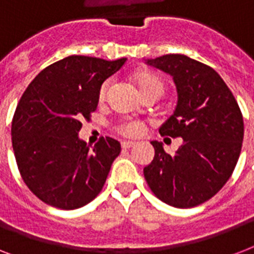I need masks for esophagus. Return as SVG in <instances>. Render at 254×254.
Returning a JSON list of instances; mask_svg holds the SVG:
<instances>
[{
    "mask_svg": "<svg viewBox=\"0 0 254 254\" xmlns=\"http://www.w3.org/2000/svg\"><path fill=\"white\" fill-rule=\"evenodd\" d=\"M134 145L135 142H133V141H123V142H121L123 149H130V147H133Z\"/></svg>",
    "mask_w": 254,
    "mask_h": 254,
    "instance_id": "esophagus-1",
    "label": "esophagus"
}]
</instances>
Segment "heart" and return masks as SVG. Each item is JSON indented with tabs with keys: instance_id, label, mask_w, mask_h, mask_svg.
<instances>
[{
	"instance_id": "obj_1",
	"label": "heart",
	"mask_w": 254,
	"mask_h": 254,
	"mask_svg": "<svg viewBox=\"0 0 254 254\" xmlns=\"http://www.w3.org/2000/svg\"><path fill=\"white\" fill-rule=\"evenodd\" d=\"M135 83L138 85V89L141 93H145V92L149 91H158L162 93L163 89H165V81L161 76H158L157 73L153 72H139L135 75ZM111 81L105 80L100 87L99 91V97L100 100H103L105 97L108 92V88H109ZM116 130L119 131L120 134L125 135V137H131V138H135V137H139V135L143 134L145 131V124L139 120L134 119H127L120 121L117 125H116Z\"/></svg>"
}]
</instances>
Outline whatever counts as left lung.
Wrapping results in <instances>:
<instances>
[{
    "label": "left lung",
    "instance_id": "1",
    "mask_svg": "<svg viewBox=\"0 0 254 254\" xmlns=\"http://www.w3.org/2000/svg\"><path fill=\"white\" fill-rule=\"evenodd\" d=\"M146 63L173 76L178 104L159 133L181 137L183 143L170 155L153 141L154 159L143 175L158 199L191 208L216 195L232 175L244 138L243 115L231 89L209 65L181 54Z\"/></svg>",
    "mask_w": 254,
    "mask_h": 254
}]
</instances>
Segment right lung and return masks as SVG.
Returning a JSON list of instances; mask_svg holds the SVG:
<instances>
[{
    "instance_id": "1",
    "label": "right lung",
    "mask_w": 254,
    "mask_h": 254,
    "mask_svg": "<svg viewBox=\"0 0 254 254\" xmlns=\"http://www.w3.org/2000/svg\"><path fill=\"white\" fill-rule=\"evenodd\" d=\"M125 62L67 57L23 92L11 123L13 150L23 182L46 204L80 208L103 190L121 145L101 137L91 149L77 134L97 108L101 84Z\"/></svg>"
}]
</instances>
